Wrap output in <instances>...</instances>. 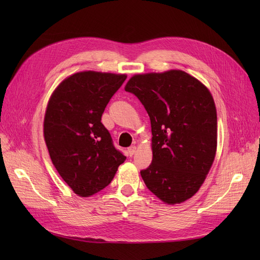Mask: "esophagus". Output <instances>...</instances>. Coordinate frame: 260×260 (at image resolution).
Segmentation results:
<instances>
[{
    "label": "esophagus",
    "mask_w": 260,
    "mask_h": 260,
    "mask_svg": "<svg viewBox=\"0 0 260 260\" xmlns=\"http://www.w3.org/2000/svg\"><path fill=\"white\" fill-rule=\"evenodd\" d=\"M135 153H136V146L132 145V146H130V147L128 148V155L131 157Z\"/></svg>",
    "instance_id": "34e87169"
}]
</instances>
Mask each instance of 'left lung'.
Wrapping results in <instances>:
<instances>
[{"label": "left lung", "mask_w": 260, "mask_h": 260, "mask_svg": "<svg viewBox=\"0 0 260 260\" xmlns=\"http://www.w3.org/2000/svg\"><path fill=\"white\" fill-rule=\"evenodd\" d=\"M124 90L151 119L153 160L141 170L145 185L167 204L199 191L215 159L217 112L208 89L182 70L133 76Z\"/></svg>", "instance_id": "8db88e82"}]
</instances>
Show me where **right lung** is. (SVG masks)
<instances>
[{
  "label": "right lung",
  "mask_w": 260,
  "mask_h": 260,
  "mask_svg": "<svg viewBox=\"0 0 260 260\" xmlns=\"http://www.w3.org/2000/svg\"><path fill=\"white\" fill-rule=\"evenodd\" d=\"M125 75L82 72L54 91L44 117V139L62 180L82 198L112 182L125 156L101 122L105 107Z\"/></svg>",
  "instance_id": "right-lung-1"
}]
</instances>
